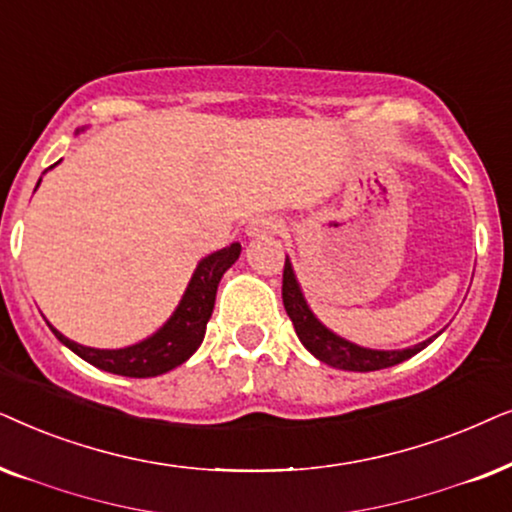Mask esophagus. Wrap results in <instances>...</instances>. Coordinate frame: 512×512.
Returning <instances> with one entry per match:
<instances>
[{
	"label": "esophagus",
	"mask_w": 512,
	"mask_h": 512,
	"mask_svg": "<svg viewBox=\"0 0 512 512\" xmlns=\"http://www.w3.org/2000/svg\"><path fill=\"white\" fill-rule=\"evenodd\" d=\"M283 227L281 217L276 215H257L248 222V236H267V234H276L278 229Z\"/></svg>",
	"instance_id": "esophagus-1"
}]
</instances>
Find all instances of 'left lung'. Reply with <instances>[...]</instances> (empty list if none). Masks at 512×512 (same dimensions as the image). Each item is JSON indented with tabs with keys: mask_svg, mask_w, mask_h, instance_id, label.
<instances>
[{
	"mask_svg": "<svg viewBox=\"0 0 512 512\" xmlns=\"http://www.w3.org/2000/svg\"><path fill=\"white\" fill-rule=\"evenodd\" d=\"M283 304L292 320V325H295L299 342H302L318 360H323V363L332 367H339V370H351V372L384 370V367H393L403 363L407 358H412L414 353L426 349V346L433 342V339H426V342L403 351H372L337 337L335 332H330L325 325H320L318 318L313 316L309 306H306L304 295L302 290H299L295 271H292V264L288 257H285V267H283Z\"/></svg>",
	"mask_w": 512,
	"mask_h": 512,
	"instance_id": "left-lung-1",
	"label": "left lung"
}]
</instances>
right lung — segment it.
Listing matches in <instances>:
<instances>
[{
    "instance_id": "1",
    "label": "right lung",
    "mask_w": 512,
    "mask_h": 512,
    "mask_svg": "<svg viewBox=\"0 0 512 512\" xmlns=\"http://www.w3.org/2000/svg\"><path fill=\"white\" fill-rule=\"evenodd\" d=\"M238 255H241V243H231L227 248L208 255L206 260H201L199 267L194 271L192 281H189V288L185 292V297H182L180 306H177L168 323L163 325L156 335L145 339V342L128 346V349L102 351L88 349V346L72 342V339L60 335L56 327H51L53 335H56L67 349L77 353L79 358H84L86 363L100 367V370L105 372L121 374V377L145 379L173 370V367L185 363V360L201 346L210 313H213L215 306L217 285H220L224 271L238 260Z\"/></svg>"
}]
</instances>
